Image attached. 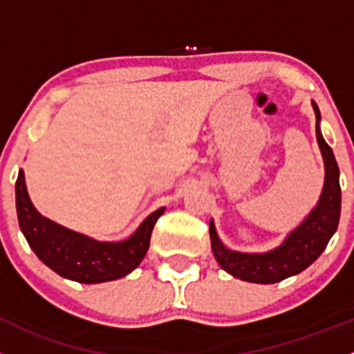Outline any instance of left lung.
I'll return each instance as SVG.
<instances>
[{
	"instance_id": "left-lung-1",
	"label": "left lung",
	"mask_w": 354,
	"mask_h": 354,
	"mask_svg": "<svg viewBox=\"0 0 354 354\" xmlns=\"http://www.w3.org/2000/svg\"><path fill=\"white\" fill-rule=\"evenodd\" d=\"M317 114V140L325 160V185L322 197L311 214L290 233L286 242L277 249L264 254H243L230 250L219 242L214 225H209L212 254L225 272L235 279L252 283H275L283 279L297 275L318 259L334 235L341 216V185H339V167L334 152L322 136L318 122L320 111L313 104Z\"/></svg>"
}]
</instances>
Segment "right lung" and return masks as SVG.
Listing matches in <instances>:
<instances>
[{
	"label": "right lung",
	"mask_w": 354,
	"mask_h": 354,
	"mask_svg": "<svg viewBox=\"0 0 354 354\" xmlns=\"http://www.w3.org/2000/svg\"><path fill=\"white\" fill-rule=\"evenodd\" d=\"M15 198L20 230L30 249L58 275L81 283L109 282L133 272L145 257L153 225L164 212V207L152 212L128 240L97 242L41 216L27 195L22 169L15 183Z\"/></svg>",
	"instance_id": "right-lung-1"
}]
</instances>
